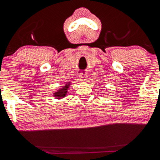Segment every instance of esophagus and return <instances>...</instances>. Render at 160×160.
I'll use <instances>...</instances> for the list:
<instances>
[{
    "instance_id": "34e87169",
    "label": "esophagus",
    "mask_w": 160,
    "mask_h": 160,
    "mask_svg": "<svg viewBox=\"0 0 160 160\" xmlns=\"http://www.w3.org/2000/svg\"><path fill=\"white\" fill-rule=\"evenodd\" d=\"M88 75H80V80H81V81H86V80H88Z\"/></svg>"
}]
</instances>
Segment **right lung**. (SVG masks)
<instances>
[{"label":"right lung","instance_id":"right-lung-1","mask_svg":"<svg viewBox=\"0 0 160 160\" xmlns=\"http://www.w3.org/2000/svg\"><path fill=\"white\" fill-rule=\"evenodd\" d=\"M70 86V82L66 83V85L62 88H59V90H56L55 93H53V97L56 99H62V98H65L66 95L67 94L68 92V89Z\"/></svg>","mask_w":160,"mask_h":160}]
</instances>
